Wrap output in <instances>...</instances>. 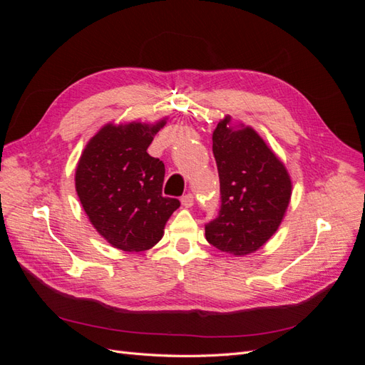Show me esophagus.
<instances>
[{"instance_id": "1", "label": "esophagus", "mask_w": 365, "mask_h": 365, "mask_svg": "<svg viewBox=\"0 0 365 365\" xmlns=\"http://www.w3.org/2000/svg\"><path fill=\"white\" fill-rule=\"evenodd\" d=\"M181 204H182V207H184V208H192V207H193V195H192V193H189V195L182 196Z\"/></svg>"}]
</instances>
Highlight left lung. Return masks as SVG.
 Here are the masks:
<instances>
[{
	"label": "left lung",
	"mask_w": 365,
	"mask_h": 365,
	"mask_svg": "<svg viewBox=\"0 0 365 365\" xmlns=\"http://www.w3.org/2000/svg\"><path fill=\"white\" fill-rule=\"evenodd\" d=\"M212 138L222 204L205 225V237L220 251L248 256L279 230L291 201V176L256 129L233 125L230 115L219 121Z\"/></svg>",
	"instance_id": "left-lung-1"
}]
</instances>
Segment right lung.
Segmentation results:
<instances>
[{"mask_svg":"<svg viewBox=\"0 0 365 365\" xmlns=\"http://www.w3.org/2000/svg\"><path fill=\"white\" fill-rule=\"evenodd\" d=\"M168 117L155 123H106L76 165V192L91 225L109 245L140 252L155 247L180 201L163 196L164 164L148 148Z\"/></svg>","mask_w":365,"mask_h":365,"instance_id":"right-lung-1","label":"right lung"}]
</instances>
